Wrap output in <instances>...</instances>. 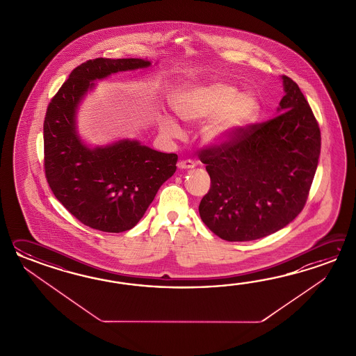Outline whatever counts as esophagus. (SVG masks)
Returning <instances> with one entry per match:
<instances>
[{
    "instance_id": "34e87169",
    "label": "esophagus",
    "mask_w": 356,
    "mask_h": 356,
    "mask_svg": "<svg viewBox=\"0 0 356 356\" xmlns=\"http://www.w3.org/2000/svg\"><path fill=\"white\" fill-rule=\"evenodd\" d=\"M177 165L179 169H192V168L196 167V163L191 159L181 160Z\"/></svg>"
}]
</instances>
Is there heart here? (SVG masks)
Masks as SVG:
<instances>
[{
    "mask_svg": "<svg viewBox=\"0 0 356 356\" xmlns=\"http://www.w3.org/2000/svg\"><path fill=\"white\" fill-rule=\"evenodd\" d=\"M175 114L187 123L209 121L204 140L213 146H222L234 140L243 129L257 120L259 102L250 94L221 81H188L170 98ZM160 129L169 136H179L181 127L168 114L160 115Z\"/></svg>",
    "mask_w": 356,
    "mask_h": 356,
    "instance_id": "heart-1",
    "label": "heart"
}]
</instances>
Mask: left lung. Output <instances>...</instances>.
<instances>
[{
  "label": "left lung",
  "mask_w": 356,
  "mask_h": 356,
  "mask_svg": "<svg viewBox=\"0 0 356 356\" xmlns=\"http://www.w3.org/2000/svg\"><path fill=\"white\" fill-rule=\"evenodd\" d=\"M281 79L285 95L279 115L200 152L211 179L200 216L227 242L256 241L286 227L309 195L321 131L299 86L288 76Z\"/></svg>",
  "instance_id": "8db88e82"
}]
</instances>
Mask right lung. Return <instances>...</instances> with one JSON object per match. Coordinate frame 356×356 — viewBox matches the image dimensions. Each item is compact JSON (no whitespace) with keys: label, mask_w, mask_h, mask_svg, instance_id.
I'll list each match as a JSON object with an SVG mask.
<instances>
[{"label":"right lung","mask_w":356,"mask_h":356,"mask_svg":"<svg viewBox=\"0 0 356 356\" xmlns=\"http://www.w3.org/2000/svg\"><path fill=\"white\" fill-rule=\"evenodd\" d=\"M152 66L141 58H95L70 74L47 108L44 170L54 196L86 227L121 233L144 216L161 184L175 175L177 154L156 152L136 140L94 149L76 129V111L95 80Z\"/></svg>","instance_id":"1"}]
</instances>
